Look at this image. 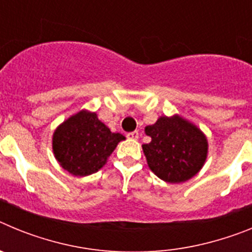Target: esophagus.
Returning <instances> with one entry per match:
<instances>
[{"instance_id":"34e87169","label":"esophagus","mask_w":252,"mask_h":252,"mask_svg":"<svg viewBox=\"0 0 252 252\" xmlns=\"http://www.w3.org/2000/svg\"><path fill=\"white\" fill-rule=\"evenodd\" d=\"M126 137H127V139L137 140V139H139V132H137V131H132V132H127V135H126Z\"/></svg>"}]
</instances>
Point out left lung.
Here are the masks:
<instances>
[{
    "label": "left lung",
    "mask_w": 252,
    "mask_h": 252,
    "mask_svg": "<svg viewBox=\"0 0 252 252\" xmlns=\"http://www.w3.org/2000/svg\"><path fill=\"white\" fill-rule=\"evenodd\" d=\"M151 137L142 145L148 165L154 174L168 183H183L201 170L207 158L208 142L197 126L179 116H161L146 126Z\"/></svg>",
    "instance_id": "1"
}]
</instances>
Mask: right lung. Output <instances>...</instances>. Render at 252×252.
Segmentation results:
<instances>
[{
	"label": "right lung",
	"instance_id": "1",
	"mask_svg": "<svg viewBox=\"0 0 252 252\" xmlns=\"http://www.w3.org/2000/svg\"><path fill=\"white\" fill-rule=\"evenodd\" d=\"M121 140H125L124 135L111 132L94 112L81 111L55 130L53 151L64 170L86 177L106 164Z\"/></svg>",
	"mask_w": 252,
	"mask_h": 252
}]
</instances>
